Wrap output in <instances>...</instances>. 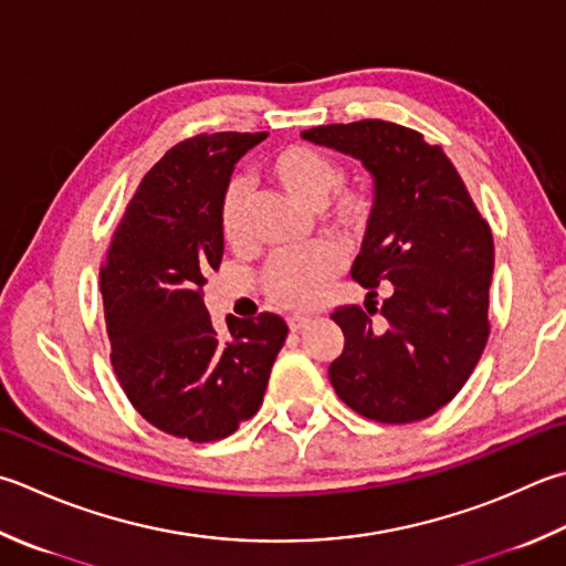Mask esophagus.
I'll use <instances>...</instances> for the list:
<instances>
[{
	"label": "esophagus",
	"mask_w": 566,
	"mask_h": 566,
	"mask_svg": "<svg viewBox=\"0 0 566 566\" xmlns=\"http://www.w3.org/2000/svg\"><path fill=\"white\" fill-rule=\"evenodd\" d=\"M286 324H290L292 331H304L308 324H312V318H308V316H290V318H286Z\"/></svg>",
	"instance_id": "obj_1"
}]
</instances>
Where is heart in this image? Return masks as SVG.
<instances>
[{
  "label": "heart",
  "mask_w": 566,
  "mask_h": 566,
  "mask_svg": "<svg viewBox=\"0 0 566 566\" xmlns=\"http://www.w3.org/2000/svg\"><path fill=\"white\" fill-rule=\"evenodd\" d=\"M272 179L290 193L296 203L306 208H326L331 226L343 235H360L368 228L373 216V201L368 193L346 188L343 184V169L328 157L306 144H292L274 154L268 164ZM335 198L332 199L329 196ZM332 201L328 202L327 198ZM245 201L248 186L242 179H232L223 198H220L218 223L228 245H240L245 238ZM343 268V252L331 240H318L312 245L290 248L274 252L268 268L262 272V290L274 304L286 308H304L318 296L321 286L326 284Z\"/></svg>",
  "instance_id": "1"
}]
</instances>
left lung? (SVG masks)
<instances>
[{"label":"left lung","mask_w":566,"mask_h":566,"mask_svg":"<svg viewBox=\"0 0 566 566\" xmlns=\"http://www.w3.org/2000/svg\"><path fill=\"white\" fill-rule=\"evenodd\" d=\"M302 137L373 176V216L350 268L368 296L365 308L331 314L346 336L331 385L375 422H419L457 397L489 340L491 228L447 154L415 129L363 119ZM378 291L388 294L380 310Z\"/></svg>","instance_id":"1"}]
</instances>
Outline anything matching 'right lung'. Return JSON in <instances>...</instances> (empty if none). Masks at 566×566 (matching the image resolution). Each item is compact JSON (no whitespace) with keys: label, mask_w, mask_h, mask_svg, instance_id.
<instances>
[{"label":"right lung","mask_w":566,"mask_h":566,"mask_svg":"<svg viewBox=\"0 0 566 566\" xmlns=\"http://www.w3.org/2000/svg\"><path fill=\"white\" fill-rule=\"evenodd\" d=\"M268 132H216L176 144L144 176L99 270L113 368L127 400L166 434L230 437L258 415L284 318L228 316L218 336L203 284L223 260L220 198L238 159Z\"/></svg>","instance_id":"right-lung-1"}]
</instances>
